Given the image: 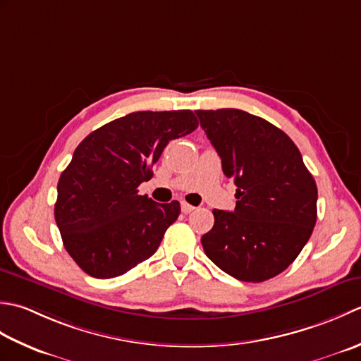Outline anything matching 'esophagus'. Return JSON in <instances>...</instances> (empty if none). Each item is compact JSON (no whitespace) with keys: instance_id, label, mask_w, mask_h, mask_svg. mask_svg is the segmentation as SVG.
I'll list each match as a JSON object with an SVG mask.
<instances>
[{"instance_id":"esophagus-1","label":"esophagus","mask_w":361,"mask_h":361,"mask_svg":"<svg viewBox=\"0 0 361 361\" xmlns=\"http://www.w3.org/2000/svg\"><path fill=\"white\" fill-rule=\"evenodd\" d=\"M180 209H182L183 213H190V212L195 210L193 205H190V204H187V202H182V204H180Z\"/></svg>"}]
</instances>
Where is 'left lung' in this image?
Listing matches in <instances>:
<instances>
[{"mask_svg":"<svg viewBox=\"0 0 361 361\" xmlns=\"http://www.w3.org/2000/svg\"><path fill=\"white\" fill-rule=\"evenodd\" d=\"M223 171L237 185L233 212L213 210L209 259L243 282H263L296 260L316 224L318 188L293 140L238 109L196 110Z\"/></svg>","mask_w":361,"mask_h":361,"instance_id":"1","label":"left lung"}]
</instances>
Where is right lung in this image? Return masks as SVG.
<instances>
[{
    "label": "right lung",
    "instance_id": "add662e5",
    "mask_svg": "<svg viewBox=\"0 0 361 361\" xmlns=\"http://www.w3.org/2000/svg\"><path fill=\"white\" fill-rule=\"evenodd\" d=\"M196 128L191 110H145L79 143L57 183L54 218L65 249L88 276H121L157 251L180 204H157L137 188L152 178L165 146Z\"/></svg>",
    "mask_w": 361,
    "mask_h": 361
}]
</instances>
